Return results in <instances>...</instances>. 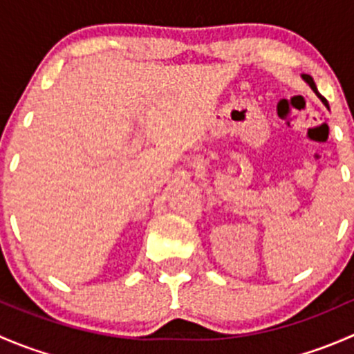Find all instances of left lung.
Masks as SVG:
<instances>
[{
	"instance_id": "left-lung-1",
	"label": "left lung",
	"mask_w": 354,
	"mask_h": 354,
	"mask_svg": "<svg viewBox=\"0 0 354 354\" xmlns=\"http://www.w3.org/2000/svg\"><path fill=\"white\" fill-rule=\"evenodd\" d=\"M301 77H303V80H305V82H306V84H308V85H310V87H312V91H313V92H315V94H317V95H319V97H320V101H322V102H324V104H326V106H327V108H329V104H327V101H326V99H324V97H322V95H320V94H319V91H317V85H315V82H313V78H312V77H310V75H305V73H303V75H301Z\"/></svg>"
}]
</instances>
